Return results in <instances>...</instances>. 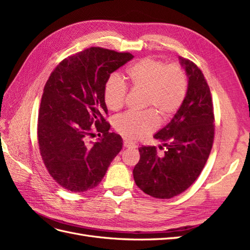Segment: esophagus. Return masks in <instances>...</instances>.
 I'll use <instances>...</instances> for the list:
<instances>
[{"label": "esophagus", "mask_w": 250, "mask_h": 250, "mask_svg": "<svg viewBox=\"0 0 250 250\" xmlns=\"http://www.w3.org/2000/svg\"><path fill=\"white\" fill-rule=\"evenodd\" d=\"M124 147H126V148H133V147H135V144L132 142V141H130V140H128V139H124Z\"/></svg>", "instance_id": "obj_1"}]
</instances>
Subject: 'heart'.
I'll return each mask as SVG.
<instances>
[{
	"mask_svg": "<svg viewBox=\"0 0 250 250\" xmlns=\"http://www.w3.org/2000/svg\"><path fill=\"white\" fill-rule=\"evenodd\" d=\"M127 79L133 89L145 92L144 107L153 109L163 120L171 119L185 101L188 79L184 69L178 64L166 65L160 60L144 58L127 70ZM126 96L124 81L118 75H111L103 88L106 106L111 110L121 109ZM153 111H129L119 116L115 120L117 131L129 139L145 137L158 126V118Z\"/></svg>",
	"mask_w": 250,
	"mask_h": 250,
	"instance_id": "b5f03b06",
	"label": "heart"
}]
</instances>
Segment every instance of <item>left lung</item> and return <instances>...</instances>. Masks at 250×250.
<instances>
[{"mask_svg": "<svg viewBox=\"0 0 250 250\" xmlns=\"http://www.w3.org/2000/svg\"><path fill=\"white\" fill-rule=\"evenodd\" d=\"M179 62L188 77L185 101L170 123L153 135L166 151L157 155L154 146L140 147V161L133 169L137 186L158 199L172 198L192 186L214 142V109L208 82L194 62L180 56Z\"/></svg>", "mask_w": 250, "mask_h": 250, "instance_id": "left-lung-1", "label": "left lung"}]
</instances>
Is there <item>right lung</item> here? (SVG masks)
Segmentation results:
<instances>
[{"instance_id":"obj_1","label":"right lung","mask_w":250,"mask_h":250,"mask_svg":"<svg viewBox=\"0 0 250 250\" xmlns=\"http://www.w3.org/2000/svg\"><path fill=\"white\" fill-rule=\"evenodd\" d=\"M132 58L130 53L93 47L63 59L51 73L42 97L37 137L44 166L65 190L86 192L97 187L122 149V138L109 132L104 119L103 88L110 74ZM94 129L101 138L88 143Z\"/></svg>"}]
</instances>
